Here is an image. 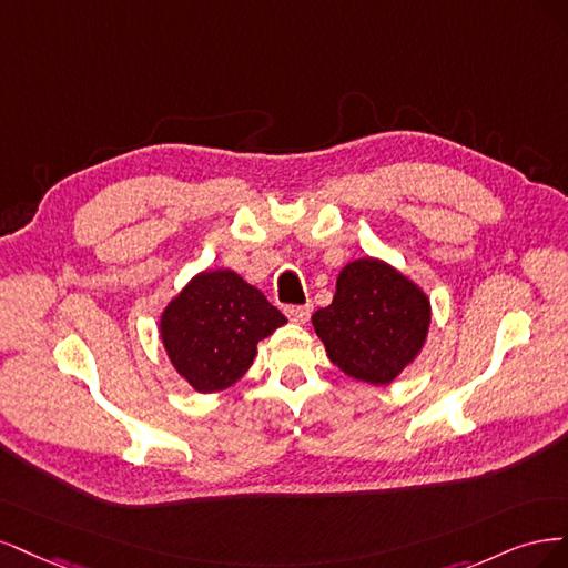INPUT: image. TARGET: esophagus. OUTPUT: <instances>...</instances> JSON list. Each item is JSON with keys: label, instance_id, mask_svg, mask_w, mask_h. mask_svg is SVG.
Here are the masks:
<instances>
[{"label": "esophagus", "instance_id": "1", "mask_svg": "<svg viewBox=\"0 0 568 568\" xmlns=\"http://www.w3.org/2000/svg\"><path fill=\"white\" fill-rule=\"evenodd\" d=\"M311 311H314V306L311 304H304V306H285V316L292 321V323H306L311 318Z\"/></svg>", "mask_w": 568, "mask_h": 568}]
</instances>
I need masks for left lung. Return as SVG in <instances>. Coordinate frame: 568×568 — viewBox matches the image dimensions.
<instances>
[{"label":"left lung","mask_w":568,"mask_h":568,"mask_svg":"<svg viewBox=\"0 0 568 568\" xmlns=\"http://www.w3.org/2000/svg\"><path fill=\"white\" fill-rule=\"evenodd\" d=\"M311 323L344 375L382 387L423 352L432 304L427 292L396 266L361 257L339 271L333 304L318 308Z\"/></svg>","instance_id":"1"}]
</instances>
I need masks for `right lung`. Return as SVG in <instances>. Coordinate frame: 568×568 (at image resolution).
<instances>
[{"label": "right lung", "instance_id": "right-lung-1", "mask_svg": "<svg viewBox=\"0 0 568 568\" xmlns=\"http://www.w3.org/2000/svg\"><path fill=\"white\" fill-rule=\"evenodd\" d=\"M287 318L231 268L200 271L160 314V339L179 377L200 394L241 379L257 344Z\"/></svg>", "mask_w": 568, "mask_h": 568}]
</instances>
